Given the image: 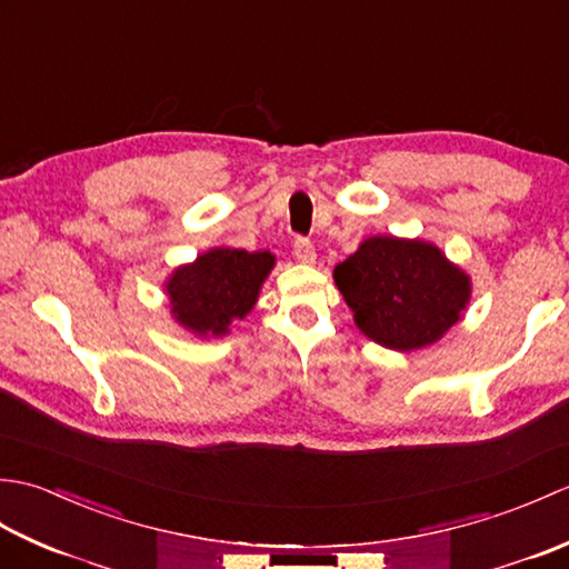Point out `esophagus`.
I'll list each match as a JSON object with an SVG mask.
<instances>
[{
    "label": "esophagus",
    "mask_w": 569,
    "mask_h": 569,
    "mask_svg": "<svg viewBox=\"0 0 569 569\" xmlns=\"http://www.w3.org/2000/svg\"><path fill=\"white\" fill-rule=\"evenodd\" d=\"M293 257L298 259V263L310 266V263H316L318 253H316V247H312V241H308V239H296Z\"/></svg>",
    "instance_id": "1"
}]
</instances>
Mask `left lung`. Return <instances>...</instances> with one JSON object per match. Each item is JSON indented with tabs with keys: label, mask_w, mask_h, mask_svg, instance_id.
Masks as SVG:
<instances>
[{
	"label": "left lung",
	"mask_w": 569,
	"mask_h": 569,
	"mask_svg": "<svg viewBox=\"0 0 569 569\" xmlns=\"http://www.w3.org/2000/svg\"><path fill=\"white\" fill-rule=\"evenodd\" d=\"M332 278L359 332L393 352L440 342L471 300L469 273L426 239L367 237Z\"/></svg>",
	"instance_id": "1"
}]
</instances>
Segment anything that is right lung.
<instances>
[{
  "instance_id": "1",
  "label": "right lung",
  "mask_w": 569,
  "mask_h": 569,
  "mask_svg": "<svg viewBox=\"0 0 569 569\" xmlns=\"http://www.w3.org/2000/svg\"><path fill=\"white\" fill-rule=\"evenodd\" d=\"M273 266L271 251L214 247L198 253L163 281L173 320L200 340L229 335L232 322L244 320L257 306Z\"/></svg>"
}]
</instances>
